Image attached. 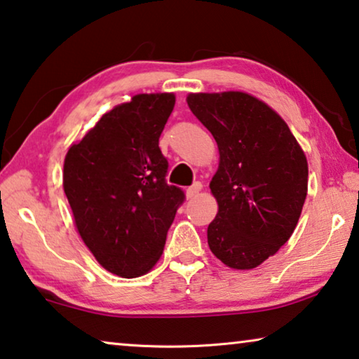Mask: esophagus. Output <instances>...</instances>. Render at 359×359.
I'll use <instances>...</instances> for the list:
<instances>
[{
  "label": "esophagus",
  "instance_id": "esophagus-1",
  "mask_svg": "<svg viewBox=\"0 0 359 359\" xmlns=\"http://www.w3.org/2000/svg\"><path fill=\"white\" fill-rule=\"evenodd\" d=\"M201 189H203V185L200 184V182H196V184H193L190 189H187V198H195L198 193L201 191Z\"/></svg>",
  "mask_w": 359,
  "mask_h": 359
}]
</instances>
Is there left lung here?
<instances>
[{"label": "left lung", "mask_w": 359, "mask_h": 359, "mask_svg": "<svg viewBox=\"0 0 359 359\" xmlns=\"http://www.w3.org/2000/svg\"><path fill=\"white\" fill-rule=\"evenodd\" d=\"M187 104L219 149L209 249L233 270H252L297 226L309 191L306 156L286 121L251 94L191 93Z\"/></svg>", "instance_id": "8db88e82"}]
</instances>
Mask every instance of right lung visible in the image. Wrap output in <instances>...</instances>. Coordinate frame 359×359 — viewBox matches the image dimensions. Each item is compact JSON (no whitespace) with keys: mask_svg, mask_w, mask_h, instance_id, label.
I'll return each instance as SVG.
<instances>
[{"mask_svg":"<svg viewBox=\"0 0 359 359\" xmlns=\"http://www.w3.org/2000/svg\"><path fill=\"white\" fill-rule=\"evenodd\" d=\"M172 93L137 94L113 107L64 161V191L73 222L95 260L121 278L156 265L184 201L168 185L159 135L174 110Z\"/></svg>","mask_w":359,"mask_h":359,"instance_id":"add662e5","label":"right lung"}]
</instances>
